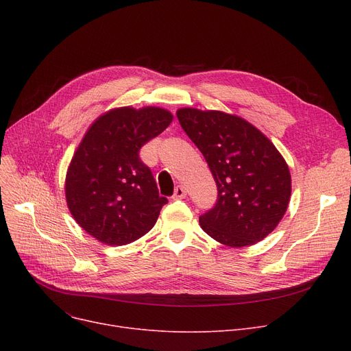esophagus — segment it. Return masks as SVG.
Returning <instances> with one entry per match:
<instances>
[{"label": "esophagus", "mask_w": 351, "mask_h": 351, "mask_svg": "<svg viewBox=\"0 0 351 351\" xmlns=\"http://www.w3.org/2000/svg\"><path fill=\"white\" fill-rule=\"evenodd\" d=\"M185 197H186V189L183 186H176L172 199L173 200H180V199H185Z\"/></svg>", "instance_id": "34e87169"}]
</instances>
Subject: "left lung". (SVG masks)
<instances>
[{"instance_id": "left-lung-1", "label": "left lung", "mask_w": 351, "mask_h": 351, "mask_svg": "<svg viewBox=\"0 0 351 351\" xmlns=\"http://www.w3.org/2000/svg\"><path fill=\"white\" fill-rule=\"evenodd\" d=\"M176 115L217 186L216 206L199 217L200 228L229 247L263 241L280 223L291 195L289 166L278 147L234 114L179 108Z\"/></svg>"}]
</instances>
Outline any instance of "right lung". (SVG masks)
Listing matches in <instances>:
<instances>
[{
	"label": "right lung",
	"mask_w": 351,
	"mask_h": 351,
	"mask_svg": "<svg viewBox=\"0 0 351 351\" xmlns=\"http://www.w3.org/2000/svg\"><path fill=\"white\" fill-rule=\"evenodd\" d=\"M160 106H119L89 125L65 176L66 206L75 222L98 242L123 246L138 241L168 202L159 196L139 149L171 125Z\"/></svg>",
	"instance_id": "1"
}]
</instances>
